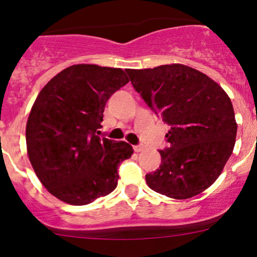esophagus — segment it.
Segmentation results:
<instances>
[{"mask_svg":"<svg viewBox=\"0 0 257 257\" xmlns=\"http://www.w3.org/2000/svg\"><path fill=\"white\" fill-rule=\"evenodd\" d=\"M144 150H145V146H144L143 144H140V145H135V146H134V151H135V152H141V151H144Z\"/></svg>","mask_w":257,"mask_h":257,"instance_id":"esophagus-1","label":"esophagus"}]
</instances>
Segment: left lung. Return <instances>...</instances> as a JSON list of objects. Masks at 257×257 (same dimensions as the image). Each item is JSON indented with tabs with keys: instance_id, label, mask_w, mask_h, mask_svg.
Listing matches in <instances>:
<instances>
[{
	"instance_id": "8db88e82",
	"label": "left lung",
	"mask_w": 257,
	"mask_h": 257,
	"mask_svg": "<svg viewBox=\"0 0 257 257\" xmlns=\"http://www.w3.org/2000/svg\"><path fill=\"white\" fill-rule=\"evenodd\" d=\"M134 89L170 125L162 163L146 174L151 190L187 199L220 176L232 155L237 123L231 99L216 82L182 64L126 69Z\"/></svg>"
}]
</instances>
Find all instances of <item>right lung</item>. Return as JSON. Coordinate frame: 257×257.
Here are the masks:
<instances>
[{
	"mask_svg": "<svg viewBox=\"0 0 257 257\" xmlns=\"http://www.w3.org/2000/svg\"><path fill=\"white\" fill-rule=\"evenodd\" d=\"M128 82L122 69L78 64L59 72L37 95L26 147L37 178L58 199L85 205L117 187L118 167L133 147L98 134L106 102Z\"/></svg>",
	"mask_w": 257,
	"mask_h": 257,
	"instance_id": "1",
	"label": "right lung"
}]
</instances>
